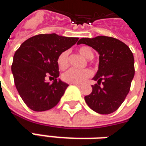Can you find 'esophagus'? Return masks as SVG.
I'll return each instance as SVG.
<instances>
[{
    "label": "esophagus",
    "mask_w": 146,
    "mask_h": 146,
    "mask_svg": "<svg viewBox=\"0 0 146 146\" xmlns=\"http://www.w3.org/2000/svg\"><path fill=\"white\" fill-rule=\"evenodd\" d=\"M73 84V85L77 86L78 88H80V87L82 86V84Z\"/></svg>",
    "instance_id": "34e87169"
}]
</instances>
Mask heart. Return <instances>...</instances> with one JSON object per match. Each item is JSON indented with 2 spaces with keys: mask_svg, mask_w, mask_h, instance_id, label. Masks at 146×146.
Returning a JSON list of instances; mask_svg holds the SVG:
<instances>
[{
  "mask_svg": "<svg viewBox=\"0 0 146 146\" xmlns=\"http://www.w3.org/2000/svg\"><path fill=\"white\" fill-rule=\"evenodd\" d=\"M79 52L84 57H85L88 59H91L93 58V51L88 47H86V46L81 47L79 49ZM68 55H69V51H62L58 55L57 64L60 70H66L69 66ZM92 75V72L88 69H84V70L70 69L62 75V79L65 82L70 83V84H79V83L84 82Z\"/></svg>",
  "mask_w": 146,
  "mask_h": 146,
  "instance_id": "1",
  "label": "heart"
}]
</instances>
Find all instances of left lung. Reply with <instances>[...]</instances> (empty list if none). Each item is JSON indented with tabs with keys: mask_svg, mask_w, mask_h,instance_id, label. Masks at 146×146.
<instances>
[{
	"mask_svg": "<svg viewBox=\"0 0 146 146\" xmlns=\"http://www.w3.org/2000/svg\"><path fill=\"white\" fill-rule=\"evenodd\" d=\"M80 44L88 45L99 54L98 70L93 77L98 84L92 85V93L84 97L86 103L100 114L113 113L130 91L135 76L133 53L123 42L110 36L81 38L77 42Z\"/></svg>",
	"mask_w": 146,
	"mask_h": 146,
	"instance_id": "left-lung-1",
	"label": "left lung"
}]
</instances>
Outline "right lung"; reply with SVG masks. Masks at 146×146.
Returning a JSON list of instances; mask_svg holds the SVG:
<instances>
[{
	"label": "right lung",
	"mask_w": 146,
	"mask_h": 146,
	"mask_svg": "<svg viewBox=\"0 0 146 146\" xmlns=\"http://www.w3.org/2000/svg\"><path fill=\"white\" fill-rule=\"evenodd\" d=\"M78 39L56 33L39 34L27 39L15 51L11 65L15 84L30 109L46 111L60 101L69 85L58 79V57L75 44ZM47 76H52L53 82L45 80Z\"/></svg>",
	"instance_id": "add662e5"
}]
</instances>
